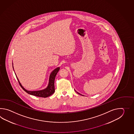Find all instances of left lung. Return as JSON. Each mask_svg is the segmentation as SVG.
Masks as SVG:
<instances>
[{"mask_svg": "<svg viewBox=\"0 0 134 134\" xmlns=\"http://www.w3.org/2000/svg\"><path fill=\"white\" fill-rule=\"evenodd\" d=\"M77 93H78V94H80V93H78V92H77ZM80 95H81V94H80ZM82 96H83V95H82Z\"/></svg>", "mask_w": 134, "mask_h": 134, "instance_id": "8db88e82", "label": "left lung"}]
</instances>
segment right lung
<instances>
[{"label": "right lung", "mask_w": 134, "mask_h": 134, "mask_svg": "<svg viewBox=\"0 0 134 134\" xmlns=\"http://www.w3.org/2000/svg\"><path fill=\"white\" fill-rule=\"evenodd\" d=\"M59 69H60V68L58 67V68H55V69H54V71H53V72L51 73V74H50V76L49 77V81L48 87L44 90L39 91H29L26 90L21 85L20 83V82L19 80L17 78V77H16L17 78L18 82L19 83L20 87L27 93L31 94L32 95H34V96H37V97L46 98V97H48L50 96H51L54 92V91H55V90H54V80H55V76L57 74V72L59 70Z\"/></svg>", "instance_id": "1"}]
</instances>
